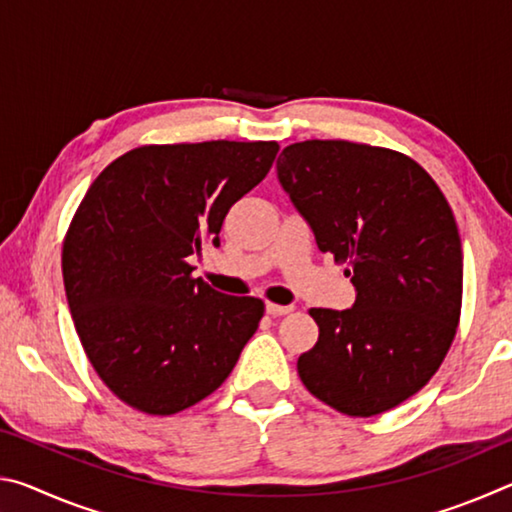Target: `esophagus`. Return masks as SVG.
Here are the masks:
<instances>
[{
  "label": "esophagus",
  "instance_id": "obj_1",
  "mask_svg": "<svg viewBox=\"0 0 512 512\" xmlns=\"http://www.w3.org/2000/svg\"><path fill=\"white\" fill-rule=\"evenodd\" d=\"M291 311H293L291 305H275V302H266V314L271 316H287Z\"/></svg>",
  "mask_w": 512,
  "mask_h": 512
}]
</instances>
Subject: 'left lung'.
<instances>
[{
  "label": "left lung",
  "mask_w": 512,
  "mask_h": 512,
  "mask_svg": "<svg viewBox=\"0 0 512 512\" xmlns=\"http://www.w3.org/2000/svg\"><path fill=\"white\" fill-rule=\"evenodd\" d=\"M277 180L316 244L350 262V309H311L318 343L300 354L311 395L345 415L409 400L440 368L463 298L461 237L447 198L418 162L345 140L291 144Z\"/></svg>",
  "instance_id": "1"
}]
</instances>
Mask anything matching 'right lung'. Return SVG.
Instances as JSON below:
<instances>
[{
	"mask_svg": "<svg viewBox=\"0 0 512 512\" xmlns=\"http://www.w3.org/2000/svg\"><path fill=\"white\" fill-rule=\"evenodd\" d=\"M277 142L140 146L90 185L63 244L67 305L92 368L151 415L189 409L235 368L264 316L259 298L192 277L225 214L262 183Z\"/></svg>",
	"mask_w": 512,
	"mask_h": 512,
	"instance_id": "1",
	"label": "right lung"
}]
</instances>
